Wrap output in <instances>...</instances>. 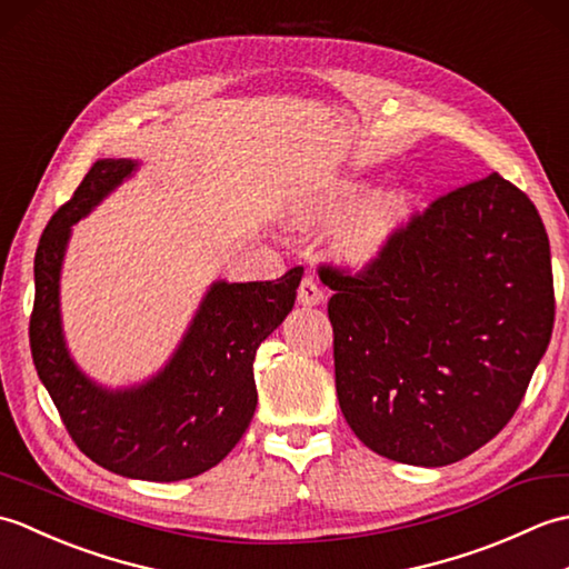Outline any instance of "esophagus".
Listing matches in <instances>:
<instances>
[{
    "mask_svg": "<svg viewBox=\"0 0 569 569\" xmlns=\"http://www.w3.org/2000/svg\"><path fill=\"white\" fill-rule=\"evenodd\" d=\"M298 303L300 306H320L325 303V293L312 276H306L298 288Z\"/></svg>",
    "mask_w": 569,
    "mask_h": 569,
    "instance_id": "obj_1",
    "label": "esophagus"
}]
</instances>
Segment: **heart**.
I'll return each mask as SVG.
<instances>
[{
    "mask_svg": "<svg viewBox=\"0 0 569 569\" xmlns=\"http://www.w3.org/2000/svg\"><path fill=\"white\" fill-rule=\"evenodd\" d=\"M365 196H367V188L352 183L342 190L340 204H357L365 200ZM413 208H416V198L410 196L408 190H393L386 198H381L369 210L365 220H359L352 229H349L345 247L349 253H352V259L357 261L371 259L373 253L383 247V241L389 239L410 214H413Z\"/></svg>",
    "mask_w": 569,
    "mask_h": 569,
    "instance_id": "heart-1",
    "label": "heart"
}]
</instances>
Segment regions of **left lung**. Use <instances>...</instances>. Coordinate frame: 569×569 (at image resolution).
<instances>
[{"instance_id":"8db88e82","label":"left lung","mask_w":569,"mask_h":569,"mask_svg":"<svg viewBox=\"0 0 569 569\" xmlns=\"http://www.w3.org/2000/svg\"><path fill=\"white\" fill-rule=\"evenodd\" d=\"M320 278L345 420L393 462L445 467L497 438L552 335L546 227L499 173L432 200L359 273Z\"/></svg>"}]
</instances>
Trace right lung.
Returning a JSON list of instances; mask_svg holds the SVG:
<instances>
[{"mask_svg": "<svg viewBox=\"0 0 569 569\" xmlns=\"http://www.w3.org/2000/svg\"><path fill=\"white\" fill-rule=\"evenodd\" d=\"M137 163L102 159L43 229L33 259L31 357L60 420L94 465L129 479L198 477L232 452L257 410L253 357L296 303L303 266L276 281H217L168 365L153 379L110 391L70 359L60 328V266L70 227L131 176Z\"/></svg>", "mask_w": 569, "mask_h": 569, "instance_id": "right-lung-1", "label": "right lung"}]
</instances>
